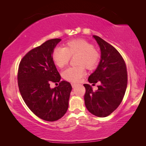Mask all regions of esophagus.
Instances as JSON below:
<instances>
[{
  "label": "esophagus",
  "mask_w": 146,
  "mask_h": 146,
  "mask_svg": "<svg viewBox=\"0 0 146 146\" xmlns=\"http://www.w3.org/2000/svg\"><path fill=\"white\" fill-rule=\"evenodd\" d=\"M78 85L76 84V83H71V86H72L73 88H75L76 87V86H77Z\"/></svg>",
  "instance_id": "34e87169"
}]
</instances>
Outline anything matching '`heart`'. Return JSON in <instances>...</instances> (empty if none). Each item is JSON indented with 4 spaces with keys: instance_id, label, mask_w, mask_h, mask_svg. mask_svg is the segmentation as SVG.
<instances>
[{
    "instance_id": "heart-1",
    "label": "heart",
    "mask_w": 146,
    "mask_h": 146,
    "mask_svg": "<svg viewBox=\"0 0 146 146\" xmlns=\"http://www.w3.org/2000/svg\"><path fill=\"white\" fill-rule=\"evenodd\" d=\"M75 56H77L76 64L78 66L68 68L62 75L67 81L76 83L85 75V67L92 70L97 66L100 60V53L90 42L83 39H76L65 43L63 48L55 49L52 54V61L60 68L66 66L70 58Z\"/></svg>"
}]
</instances>
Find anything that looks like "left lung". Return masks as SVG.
Segmentation results:
<instances>
[{
	"label": "left lung",
	"mask_w": 146,
	"mask_h": 146,
	"mask_svg": "<svg viewBox=\"0 0 146 146\" xmlns=\"http://www.w3.org/2000/svg\"><path fill=\"white\" fill-rule=\"evenodd\" d=\"M101 50V60L88 82L98 90L93 91L92 86L84 84V100L88 110L94 115L105 117L117 109L122 102L127 86V71L125 61L113 46L97 36H94Z\"/></svg>",
	"instance_id": "8db88e82"
}]
</instances>
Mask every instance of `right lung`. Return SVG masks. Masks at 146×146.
<instances>
[{"label":"right lung","instance_id":"1","mask_svg":"<svg viewBox=\"0 0 146 146\" xmlns=\"http://www.w3.org/2000/svg\"><path fill=\"white\" fill-rule=\"evenodd\" d=\"M61 39H52L30 50L19 65L17 83L26 105L37 117L53 122L61 119L68 108L71 85L60 81L52 54ZM59 82L54 89L50 83Z\"/></svg>","mask_w":146,"mask_h":146}]
</instances>
